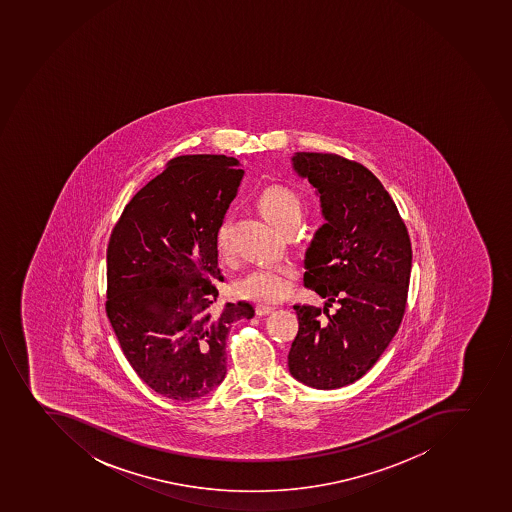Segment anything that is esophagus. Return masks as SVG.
Returning <instances> with one entry per match:
<instances>
[{
	"label": "esophagus",
	"mask_w": 512,
	"mask_h": 512,
	"mask_svg": "<svg viewBox=\"0 0 512 512\" xmlns=\"http://www.w3.org/2000/svg\"><path fill=\"white\" fill-rule=\"evenodd\" d=\"M273 310H275V306L270 305H257V308H255L258 316L270 315Z\"/></svg>",
	"instance_id": "esophagus-1"
}]
</instances>
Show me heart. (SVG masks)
<instances>
[{
    "mask_svg": "<svg viewBox=\"0 0 512 512\" xmlns=\"http://www.w3.org/2000/svg\"><path fill=\"white\" fill-rule=\"evenodd\" d=\"M257 206L262 216L282 232L296 229L303 216L300 196L293 189L280 184L263 189L258 196ZM230 224H232L230 217H226L217 229V250L222 257L230 254ZM295 277V267L288 263L258 265L237 280L235 293L245 300L273 303V301L283 300L290 293L291 283Z\"/></svg>",
    "mask_w": 512,
    "mask_h": 512,
    "instance_id": "1",
    "label": "heart"
}]
</instances>
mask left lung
<instances>
[{"instance_id": "obj_1", "label": "left lung", "mask_w": 512, "mask_h": 512, "mask_svg": "<svg viewBox=\"0 0 512 512\" xmlns=\"http://www.w3.org/2000/svg\"><path fill=\"white\" fill-rule=\"evenodd\" d=\"M293 169L316 188L323 226L305 257L306 288L324 308L295 305L291 376L313 389L361 379L399 331L407 306L412 245L395 202L374 174L333 153H295ZM333 302L336 314H329Z\"/></svg>"}]
</instances>
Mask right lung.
Returning <instances> with one entry per match:
<instances>
[{
    "mask_svg": "<svg viewBox=\"0 0 512 512\" xmlns=\"http://www.w3.org/2000/svg\"><path fill=\"white\" fill-rule=\"evenodd\" d=\"M226 155H184L132 197L107 249V310L136 374L166 399H201L227 372L226 341L247 301L217 310V229L244 169Z\"/></svg>",
    "mask_w": 512,
    "mask_h": 512,
    "instance_id": "add662e5",
    "label": "right lung"
}]
</instances>
